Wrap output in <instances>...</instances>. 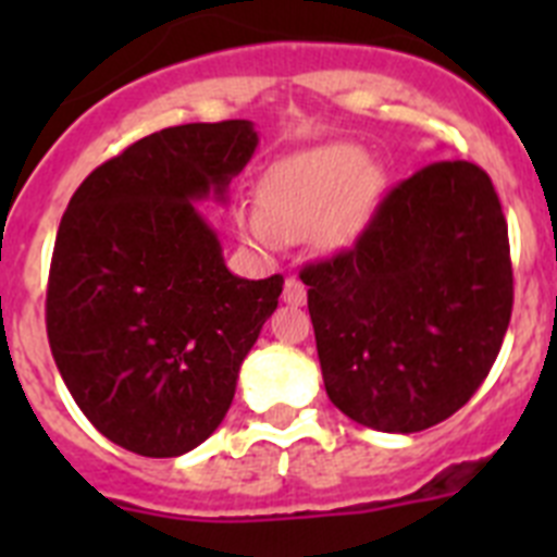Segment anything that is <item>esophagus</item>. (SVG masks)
<instances>
[{
    "label": "esophagus",
    "instance_id": "34e87169",
    "mask_svg": "<svg viewBox=\"0 0 557 557\" xmlns=\"http://www.w3.org/2000/svg\"><path fill=\"white\" fill-rule=\"evenodd\" d=\"M282 301L289 304V307H304V304H307V287H304L298 278H287V282H284Z\"/></svg>",
    "mask_w": 557,
    "mask_h": 557
}]
</instances>
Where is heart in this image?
<instances>
[{
    "label": "heart",
    "instance_id": "b5f03b06",
    "mask_svg": "<svg viewBox=\"0 0 557 557\" xmlns=\"http://www.w3.org/2000/svg\"><path fill=\"white\" fill-rule=\"evenodd\" d=\"M379 200V175L366 152L351 145H323L278 161L259 186L262 220H245V234L259 245L304 239L314 234L318 248L354 245Z\"/></svg>",
    "mask_w": 557,
    "mask_h": 557
}]
</instances>
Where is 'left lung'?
<instances>
[{
	"instance_id": "1",
	"label": "left lung",
	"mask_w": 557,
	"mask_h": 557,
	"mask_svg": "<svg viewBox=\"0 0 557 557\" xmlns=\"http://www.w3.org/2000/svg\"><path fill=\"white\" fill-rule=\"evenodd\" d=\"M301 282L332 405L376 432L441 424L488 376L513 309L494 184L471 161L424 166Z\"/></svg>"
}]
</instances>
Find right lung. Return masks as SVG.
I'll use <instances>...</instances> for the list:
<instances>
[{
  "mask_svg": "<svg viewBox=\"0 0 557 557\" xmlns=\"http://www.w3.org/2000/svg\"><path fill=\"white\" fill-rule=\"evenodd\" d=\"M253 122L150 133L72 195L49 268L47 334L83 416L116 446L178 457L234 401L239 368L284 278H239L195 203L228 200Z\"/></svg>",
  "mask_w": 557,
  "mask_h": 557,
  "instance_id": "obj_1",
  "label": "right lung"
}]
</instances>
